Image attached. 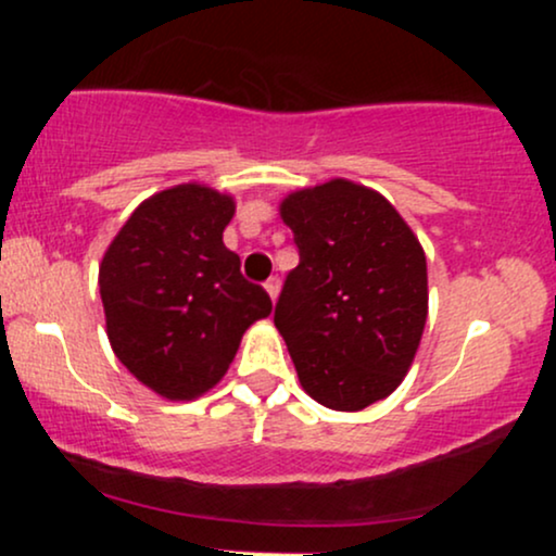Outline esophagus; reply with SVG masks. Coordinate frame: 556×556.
<instances>
[{"mask_svg":"<svg viewBox=\"0 0 556 556\" xmlns=\"http://www.w3.org/2000/svg\"><path fill=\"white\" fill-rule=\"evenodd\" d=\"M266 292H269L271 295V300H277V295H279V287H282V282H279L277 277H271V279H266Z\"/></svg>","mask_w":556,"mask_h":556,"instance_id":"esophagus-1","label":"esophagus"}]
</instances>
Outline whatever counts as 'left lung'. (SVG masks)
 <instances>
[{"mask_svg": "<svg viewBox=\"0 0 556 556\" xmlns=\"http://www.w3.org/2000/svg\"><path fill=\"white\" fill-rule=\"evenodd\" d=\"M279 216L300 264L287 274L274 324L300 387L342 413L387 400L410 371L429 316L416 232L384 195L344 177L292 190Z\"/></svg>", "mask_w": 556, "mask_h": 556, "instance_id": "left-lung-1", "label": "left lung"}]
</instances>
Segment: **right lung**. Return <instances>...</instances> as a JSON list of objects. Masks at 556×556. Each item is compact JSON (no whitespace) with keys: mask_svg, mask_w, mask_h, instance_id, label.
Returning <instances> with one entry per match:
<instances>
[{"mask_svg":"<svg viewBox=\"0 0 556 556\" xmlns=\"http://www.w3.org/2000/svg\"><path fill=\"white\" fill-rule=\"evenodd\" d=\"M235 195L201 182L159 190L127 216L99 264L106 337L159 397L188 402L222 381L242 334L271 314L222 240Z\"/></svg>","mask_w":556,"mask_h":556,"instance_id":"obj_1","label":"right lung"}]
</instances>
